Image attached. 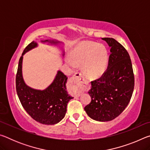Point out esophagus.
Instances as JSON below:
<instances>
[{"mask_svg": "<svg viewBox=\"0 0 150 150\" xmlns=\"http://www.w3.org/2000/svg\"><path fill=\"white\" fill-rule=\"evenodd\" d=\"M83 81H84V77L81 73H75V75L70 79L72 87L73 89L77 91L78 96H79L84 91L85 87L83 85Z\"/></svg>", "mask_w": 150, "mask_h": 150, "instance_id": "obj_1", "label": "esophagus"}]
</instances>
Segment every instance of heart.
I'll list each match as a JSON object with an SVG mask.
<instances>
[{"mask_svg":"<svg viewBox=\"0 0 150 150\" xmlns=\"http://www.w3.org/2000/svg\"><path fill=\"white\" fill-rule=\"evenodd\" d=\"M66 63L70 67L82 65L83 72L90 79L100 77L107 68L108 53L103 44L85 42L76 46Z\"/></svg>","mask_w":150,"mask_h":150,"instance_id":"heart-1","label":"heart"}]
</instances>
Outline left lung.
Instances as JSON below:
<instances>
[{
    "label": "left lung",
    "instance_id": "8db88e82",
    "mask_svg": "<svg viewBox=\"0 0 150 150\" xmlns=\"http://www.w3.org/2000/svg\"><path fill=\"white\" fill-rule=\"evenodd\" d=\"M102 40L110 48L108 68L102 77L91 82L88 92L91 101L84 109L93 120L108 122L118 116L128 106L133 93L134 77L125 48L113 38Z\"/></svg>",
    "mask_w": 150,
    "mask_h": 150
}]
</instances>
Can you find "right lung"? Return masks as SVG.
Returning <instances> with one entry per match:
<instances>
[{"label": "right lung", "instance_id": "1", "mask_svg": "<svg viewBox=\"0 0 150 150\" xmlns=\"http://www.w3.org/2000/svg\"><path fill=\"white\" fill-rule=\"evenodd\" d=\"M42 44L56 45L65 52L62 44L63 43L56 40H46L40 42ZM38 46L36 42L33 41L25 48L20 57L16 77L17 95L24 110L35 121L43 124L53 125L62 120L67 112V105L73 98L67 92L66 83L67 77L61 71H57L53 82L45 89H35L26 85L22 75V61L26 52Z\"/></svg>", "mask_w": 150, "mask_h": 150}]
</instances>
